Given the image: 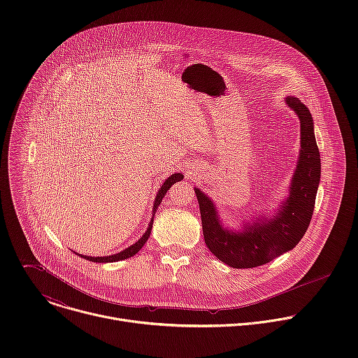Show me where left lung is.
Here are the masks:
<instances>
[{
	"instance_id": "left-lung-1",
	"label": "left lung",
	"mask_w": 358,
	"mask_h": 358,
	"mask_svg": "<svg viewBox=\"0 0 358 358\" xmlns=\"http://www.w3.org/2000/svg\"><path fill=\"white\" fill-rule=\"evenodd\" d=\"M286 103L299 116L301 150L289 196L275 217L245 224L242 232L228 231L221 225L214 202L195 188L203 239L221 262L235 269L265 265L293 249L308 231L315 211L322 163L313 117L297 97H286Z\"/></svg>"
}]
</instances>
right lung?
<instances>
[{"instance_id":"right-lung-1","label":"right lung","mask_w":358,"mask_h":358,"mask_svg":"<svg viewBox=\"0 0 358 358\" xmlns=\"http://www.w3.org/2000/svg\"><path fill=\"white\" fill-rule=\"evenodd\" d=\"M184 177H182V174H180V173H176V174H173L171 177H169L166 181H164V184L162 185V188L159 189V192H157V195H156V199H155V206H152V213H156L157 211V208H159V206L162 203V199H163V196L166 195V192L171 188V185L173 184H176L177 181H181ZM152 221H155V215H152V220L150 221V225H148V228H147V231L144 232V235L136 242V243H133L131 246H129V248H126L124 250H122V252H119V253H115V255H109V257H97V258H93V257H86V255H79V257H82L83 259H87V261H90V262H97V264H106V262H117V261H123V259H127V258H131V257H134V255L143 248V245L147 242V239H148V236H150V234H151V228H152Z\"/></svg>"}]
</instances>
